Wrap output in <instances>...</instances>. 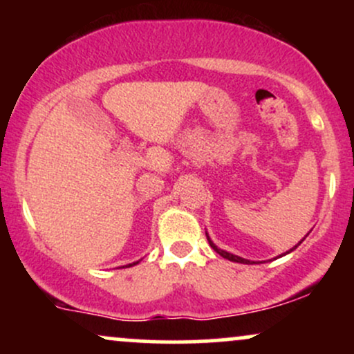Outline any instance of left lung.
Returning a JSON list of instances; mask_svg holds the SVG:
<instances>
[{"label":"left lung","mask_w":354,"mask_h":354,"mask_svg":"<svg viewBox=\"0 0 354 354\" xmlns=\"http://www.w3.org/2000/svg\"><path fill=\"white\" fill-rule=\"evenodd\" d=\"M206 238H208V243H209V246H211V248H213V250H214V251H216V253H218L219 256H223V258L230 259V261H234V263H245V265H248V263H250V261H248V259H245V258H239V256H236V254H231V253H228V251H223V250H219V248H218L216 245H214V243H213V241H211V239H209V236H206ZM301 241H303V239H301ZM301 241H299V243H298V245H296V246L293 248V250H296V248H298L299 245H301ZM293 250L286 251V253H291V251H293Z\"/></svg>","instance_id":"left-lung-1"}]
</instances>
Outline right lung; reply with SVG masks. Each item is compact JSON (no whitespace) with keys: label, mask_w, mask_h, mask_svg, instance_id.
<instances>
[{"label":"right lung","mask_w":354,"mask_h":354,"mask_svg":"<svg viewBox=\"0 0 354 354\" xmlns=\"http://www.w3.org/2000/svg\"><path fill=\"white\" fill-rule=\"evenodd\" d=\"M133 265H138V261H136V263H133ZM133 265H128V266H133Z\"/></svg>","instance_id":"right-lung-1"}]
</instances>
